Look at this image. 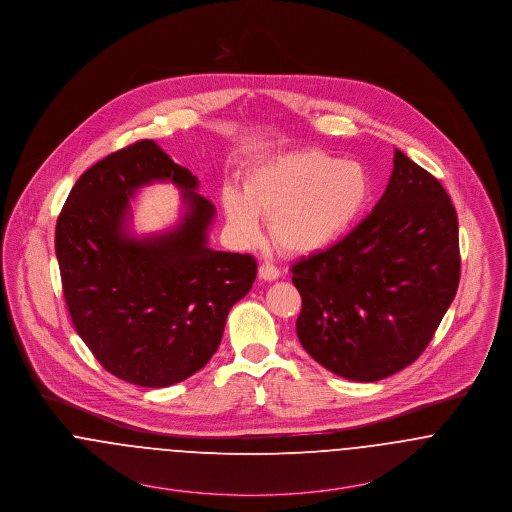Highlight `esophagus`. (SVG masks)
I'll return each mask as SVG.
<instances>
[{
    "instance_id": "obj_1",
    "label": "esophagus",
    "mask_w": 512,
    "mask_h": 512,
    "mask_svg": "<svg viewBox=\"0 0 512 512\" xmlns=\"http://www.w3.org/2000/svg\"><path fill=\"white\" fill-rule=\"evenodd\" d=\"M280 276V271L272 263H261L259 265V278L263 280H276Z\"/></svg>"
}]
</instances>
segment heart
<instances>
[{
    "instance_id": "b5f03b06",
    "label": "heart",
    "mask_w": 512,
    "mask_h": 512,
    "mask_svg": "<svg viewBox=\"0 0 512 512\" xmlns=\"http://www.w3.org/2000/svg\"><path fill=\"white\" fill-rule=\"evenodd\" d=\"M371 195L369 172L356 160L323 151L286 152L259 166L243 185L224 189L222 207L241 241L259 234L269 218L274 243L294 255L325 249L360 216Z\"/></svg>"
}]
</instances>
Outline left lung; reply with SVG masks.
<instances>
[{"label":"left lung","mask_w":512,"mask_h":512,"mask_svg":"<svg viewBox=\"0 0 512 512\" xmlns=\"http://www.w3.org/2000/svg\"><path fill=\"white\" fill-rule=\"evenodd\" d=\"M460 280L458 218L437 178L394 151L391 180L360 224L300 259L296 331L332 373L373 383L418 360Z\"/></svg>","instance_id":"left-lung-1"}]
</instances>
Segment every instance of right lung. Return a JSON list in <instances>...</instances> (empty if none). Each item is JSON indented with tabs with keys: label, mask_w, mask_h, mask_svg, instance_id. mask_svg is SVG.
Returning a JSON list of instances; mask_svg holds the SVG:
<instances>
[{
	"label": "right lung",
	"mask_w": 512,
	"mask_h": 512,
	"mask_svg": "<svg viewBox=\"0 0 512 512\" xmlns=\"http://www.w3.org/2000/svg\"><path fill=\"white\" fill-rule=\"evenodd\" d=\"M154 180L180 186L186 212L172 231L137 239L126 226L130 199ZM197 187L187 168L143 139L89 168L56 224L75 331L106 371L139 387H170L203 369L257 276L251 255L209 247L214 205Z\"/></svg>",
	"instance_id": "right-lung-1"
}]
</instances>
